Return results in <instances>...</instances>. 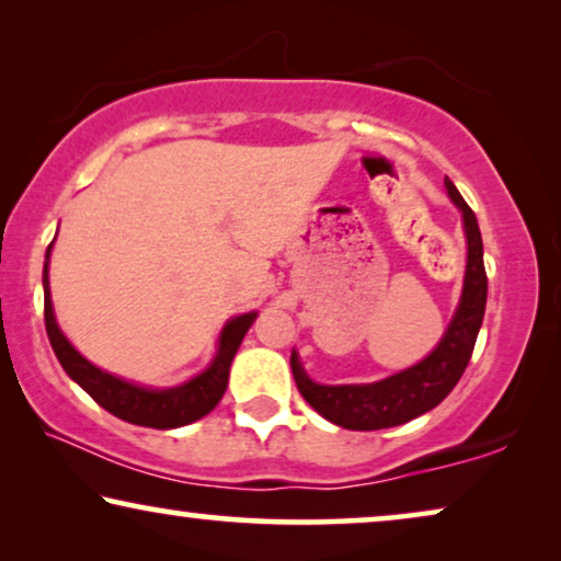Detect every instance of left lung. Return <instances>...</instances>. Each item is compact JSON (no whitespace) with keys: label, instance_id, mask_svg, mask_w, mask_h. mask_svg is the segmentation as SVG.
Segmentation results:
<instances>
[{"label":"left lung","instance_id":"obj_1","mask_svg":"<svg viewBox=\"0 0 561 561\" xmlns=\"http://www.w3.org/2000/svg\"><path fill=\"white\" fill-rule=\"evenodd\" d=\"M451 202L462 209L465 234H467V271L462 301L451 319V324L432 355L419 365L370 386H319L309 380L304 367L298 365L296 352L290 355V370L298 393H301L313 411L352 432H375L405 424V421L432 411L451 393L470 363L478 332L485 317L488 301V275L482 263V237L474 211L459 194L455 183L444 179Z\"/></svg>","mask_w":561,"mask_h":561}]
</instances>
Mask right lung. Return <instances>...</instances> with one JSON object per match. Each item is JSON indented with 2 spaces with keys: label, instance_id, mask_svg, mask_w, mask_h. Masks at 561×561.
Wrapping results in <instances>:
<instances>
[{
  "label": "right lung",
  "instance_id": "add662e5",
  "mask_svg": "<svg viewBox=\"0 0 561 561\" xmlns=\"http://www.w3.org/2000/svg\"><path fill=\"white\" fill-rule=\"evenodd\" d=\"M45 257H50V248L45 252ZM43 288H45V332H48L50 347L56 352L58 363L64 365V370L94 398V401L122 421L137 426H150V428H175L186 426L191 421H198L206 416L214 405L221 401L227 390L229 380V365H232L234 352L240 347V342L248 334L257 313H242L229 321L221 332L219 352L209 365V370L196 375L194 380L183 382L179 388L168 390H150L133 386V382L114 378V375L99 370L83 359L79 352L71 347V342L66 340L53 317V304H50V288H48V260L43 267Z\"/></svg>",
  "mask_w": 561,
  "mask_h": 561
}]
</instances>
